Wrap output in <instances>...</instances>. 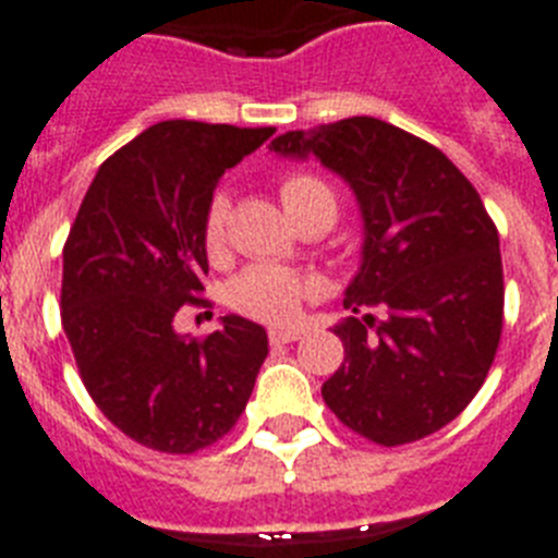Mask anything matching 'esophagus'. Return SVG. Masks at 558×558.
I'll return each instance as SVG.
<instances>
[{
	"instance_id": "obj_1",
	"label": "esophagus",
	"mask_w": 558,
	"mask_h": 558,
	"mask_svg": "<svg viewBox=\"0 0 558 558\" xmlns=\"http://www.w3.org/2000/svg\"><path fill=\"white\" fill-rule=\"evenodd\" d=\"M270 344H288V342H296L302 330L299 328H270Z\"/></svg>"
}]
</instances>
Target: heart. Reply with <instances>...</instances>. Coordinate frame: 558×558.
I'll use <instances>...</instances> for the list:
<instances>
[{
    "label": "heart",
    "instance_id": "1",
    "mask_svg": "<svg viewBox=\"0 0 558 558\" xmlns=\"http://www.w3.org/2000/svg\"><path fill=\"white\" fill-rule=\"evenodd\" d=\"M279 196H282V205L290 219L302 214L305 207H311L313 202L333 199L330 187L322 179L307 177V173L284 177L282 185H279ZM225 216H228V202L222 196H216L210 207H207L205 233H202L205 236V251L210 256L222 253ZM313 290H316V284L305 279V276L293 274V270L282 268V265L262 262V265H251L247 270H242L230 282V305L253 316V319L290 322L299 313L302 302L313 296Z\"/></svg>",
    "mask_w": 558,
    "mask_h": 558
}]
</instances>
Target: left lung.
<instances>
[{
    "mask_svg": "<svg viewBox=\"0 0 558 558\" xmlns=\"http://www.w3.org/2000/svg\"><path fill=\"white\" fill-rule=\"evenodd\" d=\"M270 150L319 159L362 214L344 288L353 316L333 325L344 362L322 385L325 404L385 448L436 434L485 385L501 336L499 233L476 187L439 147L373 117L288 131Z\"/></svg>",
    "mask_w": 558,
    "mask_h": 558,
    "instance_id": "8db88e82",
    "label": "left lung"
}]
</instances>
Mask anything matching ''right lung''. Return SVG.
<instances>
[{"instance_id":"obj_1","label":"right lung","mask_w":558,"mask_h":558,"mask_svg":"<svg viewBox=\"0 0 558 558\" xmlns=\"http://www.w3.org/2000/svg\"><path fill=\"white\" fill-rule=\"evenodd\" d=\"M274 128L150 124L96 170L62 253V328L96 408L133 441L196 453L245 411L268 333L236 313L196 342L173 316L199 302L205 214L219 179Z\"/></svg>"}]
</instances>
